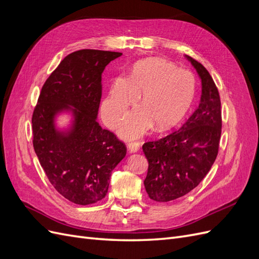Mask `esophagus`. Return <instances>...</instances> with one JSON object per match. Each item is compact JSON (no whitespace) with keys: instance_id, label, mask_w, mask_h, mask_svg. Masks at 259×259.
I'll list each match as a JSON object with an SVG mask.
<instances>
[{"instance_id":"esophagus-1","label":"esophagus","mask_w":259,"mask_h":259,"mask_svg":"<svg viewBox=\"0 0 259 259\" xmlns=\"http://www.w3.org/2000/svg\"><path fill=\"white\" fill-rule=\"evenodd\" d=\"M140 145H142V144H140L139 142H132V143H128V145H127L128 151H130V152H137V151L139 150Z\"/></svg>"}]
</instances>
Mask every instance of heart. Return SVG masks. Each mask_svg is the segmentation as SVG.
Masks as SVG:
<instances>
[{"label": "heart", "mask_w": 259, "mask_h": 259, "mask_svg": "<svg viewBox=\"0 0 259 259\" xmlns=\"http://www.w3.org/2000/svg\"><path fill=\"white\" fill-rule=\"evenodd\" d=\"M126 90L114 89L105 100L109 124L114 126L128 113L130 105L139 96L136 108L121 127V135L134 138L154 123L159 130L173 126L186 114L195 94L194 75L161 58L139 61L123 81Z\"/></svg>", "instance_id": "heart-1"}]
</instances>
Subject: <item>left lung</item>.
Instances as JSON below:
<instances>
[{"mask_svg": "<svg viewBox=\"0 0 259 259\" xmlns=\"http://www.w3.org/2000/svg\"><path fill=\"white\" fill-rule=\"evenodd\" d=\"M186 57L201 79L199 107L179 130L143 145L149 163L144 184L149 198L156 202L175 200L194 189L209 171L219 149L222 106L216 84L204 66Z\"/></svg>", "mask_w": 259, "mask_h": 259, "instance_id": "8db88e82", "label": "left lung"}]
</instances>
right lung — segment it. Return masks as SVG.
Masks as SVG:
<instances>
[{
  "label": "right lung",
  "instance_id": "add662e5",
  "mask_svg": "<svg viewBox=\"0 0 259 259\" xmlns=\"http://www.w3.org/2000/svg\"><path fill=\"white\" fill-rule=\"evenodd\" d=\"M122 53L81 50L60 61L41 90L32 114L33 148L50 183L62 197L88 205L103 200L111 171L126 154V146L101 128L97 114L101 74ZM71 111L72 128L57 131L53 120Z\"/></svg>",
  "mask_w": 259,
  "mask_h": 259
}]
</instances>
